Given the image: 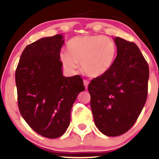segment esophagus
Wrapping results in <instances>:
<instances>
[{"mask_svg":"<svg viewBox=\"0 0 159 159\" xmlns=\"http://www.w3.org/2000/svg\"><path fill=\"white\" fill-rule=\"evenodd\" d=\"M89 81H87V80H84V85L85 89H87V87H88Z\"/></svg>","mask_w":159,"mask_h":159,"instance_id":"esophagus-1","label":"esophagus"}]
</instances>
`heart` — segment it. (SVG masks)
<instances>
[{
    "mask_svg": "<svg viewBox=\"0 0 159 159\" xmlns=\"http://www.w3.org/2000/svg\"><path fill=\"white\" fill-rule=\"evenodd\" d=\"M67 52H61L60 59L67 70L74 72L81 62L83 72L97 78L110 69L116 55V45L110 38L102 35L73 37L66 45Z\"/></svg>",
    "mask_w": 159,
    "mask_h": 159,
    "instance_id": "1",
    "label": "heart"
}]
</instances>
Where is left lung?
<instances>
[{"instance_id":"8db88e82","label":"left lung","mask_w":159,"mask_h":159,"mask_svg":"<svg viewBox=\"0 0 159 159\" xmlns=\"http://www.w3.org/2000/svg\"><path fill=\"white\" fill-rule=\"evenodd\" d=\"M117 54L108 71L88 85L95 125L119 136L136 122L147 98L149 66L136 44L115 37Z\"/></svg>"}]
</instances>
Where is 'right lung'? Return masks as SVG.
I'll use <instances>...</instances> for the list:
<instances>
[{"instance_id":"right-lung-1","label":"right lung","mask_w":159,"mask_h":159,"mask_svg":"<svg viewBox=\"0 0 159 159\" xmlns=\"http://www.w3.org/2000/svg\"><path fill=\"white\" fill-rule=\"evenodd\" d=\"M63 36L42 38L23 51L16 71L18 105L34 131L48 138L63 135L72 107L85 90L80 75H63L60 59Z\"/></svg>"}]
</instances>
